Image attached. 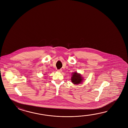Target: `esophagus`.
<instances>
[{"label":"esophagus","instance_id":"obj_1","mask_svg":"<svg viewBox=\"0 0 128 128\" xmlns=\"http://www.w3.org/2000/svg\"><path fill=\"white\" fill-rule=\"evenodd\" d=\"M62 71V70H58L57 72H61Z\"/></svg>","mask_w":128,"mask_h":128}]
</instances>
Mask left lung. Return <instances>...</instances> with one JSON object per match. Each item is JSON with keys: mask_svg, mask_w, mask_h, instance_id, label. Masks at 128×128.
I'll return each instance as SVG.
<instances>
[{"mask_svg": "<svg viewBox=\"0 0 128 128\" xmlns=\"http://www.w3.org/2000/svg\"><path fill=\"white\" fill-rule=\"evenodd\" d=\"M71 80L74 84H80L84 81V77L82 76L80 74L78 73L77 72H74L71 74Z\"/></svg>", "mask_w": 128, "mask_h": 128, "instance_id": "8db88e82", "label": "left lung"}]
</instances>
